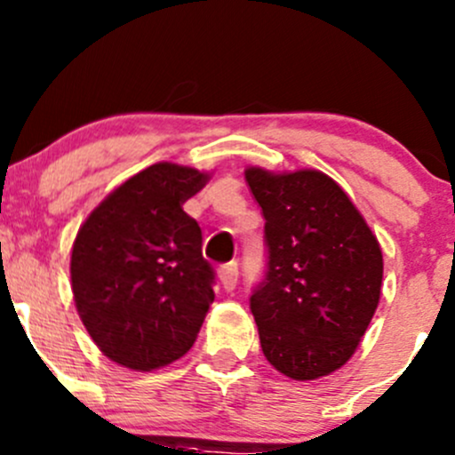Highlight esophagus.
I'll use <instances>...</instances> for the list:
<instances>
[{"label":"esophagus","mask_w":455,"mask_h":455,"mask_svg":"<svg viewBox=\"0 0 455 455\" xmlns=\"http://www.w3.org/2000/svg\"><path fill=\"white\" fill-rule=\"evenodd\" d=\"M218 276H220V281H222V287L227 289V291H233L237 284V276H239L237 261H231V263H227V266L220 267Z\"/></svg>","instance_id":"34e87169"}]
</instances>
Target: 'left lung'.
<instances>
[{"label": "left lung", "mask_w": 455, "mask_h": 455, "mask_svg": "<svg viewBox=\"0 0 455 455\" xmlns=\"http://www.w3.org/2000/svg\"><path fill=\"white\" fill-rule=\"evenodd\" d=\"M246 181L266 218L267 263L251 296L263 354L293 380L328 376L376 313L380 243L323 172L248 168Z\"/></svg>", "instance_id": "left-lung-1"}]
</instances>
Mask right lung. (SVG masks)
<instances>
[{
    "instance_id": "1",
    "label": "right lung",
    "mask_w": 455,
    "mask_h": 455,
    "mask_svg": "<svg viewBox=\"0 0 455 455\" xmlns=\"http://www.w3.org/2000/svg\"><path fill=\"white\" fill-rule=\"evenodd\" d=\"M207 174L153 164L114 189L79 228L73 296L99 349L140 371L177 361L196 341L216 272L203 233L181 204Z\"/></svg>"
}]
</instances>
